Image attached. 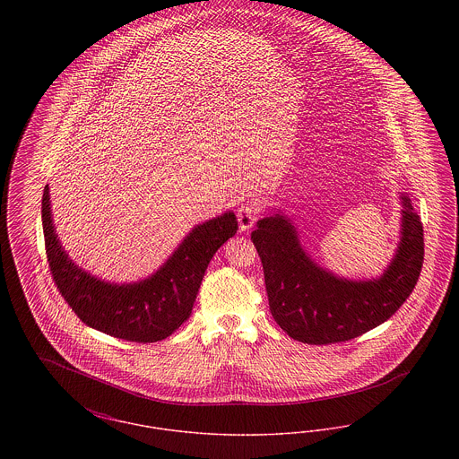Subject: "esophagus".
Segmentation results:
<instances>
[{"instance_id":"obj_1","label":"esophagus","mask_w":459,"mask_h":459,"mask_svg":"<svg viewBox=\"0 0 459 459\" xmlns=\"http://www.w3.org/2000/svg\"><path fill=\"white\" fill-rule=\"evenodd\" d=\"M258 220V208L253 203L240 204L238 210V221H239L240 230H249Z\"/></svg>"}]
</instances>
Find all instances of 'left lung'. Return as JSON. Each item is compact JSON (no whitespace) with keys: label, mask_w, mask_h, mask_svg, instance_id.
Listing matches in <instances>:
<instances>
[{"label":"left lung","mask_w":459,"mask_h":459,"mask_svg":"<svg viewBox=\"0 0 459 459\" xmlns=\"http://www.w3.org/2000/svg\"><path fill=\"white\" fill-rule=\"evenodd\" d=\"M401 240L378 279L350 281L313 262L290 220H258L251 240L260 255L272 316L294 341L333 344L389 320L413 292L423 264V225L411 199L399 196Z\"/></svg>","instance_id":"obj_1"}]
</instances>
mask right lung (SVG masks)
<instances>
[{
  "label": "right lung",
  "instance_id": "1",
  "mask_svg": "<svg viewBox=\"0 0 459 459\" xmlns=\"http://www.w3.org/2000/svg\"><path fill=\"white\" fill-rule=\"evenodd\" d=\"M41 217L49 270L72 311L89 327L131 342L167 339L191 316L213 255L238 232L236 215L227 212L196 225L152 277L132 284H111L68 258L53 225L48 184Z\"/></svg>",
  "mask_w": 459,
  "mask_h": 459
}]
</instances>
